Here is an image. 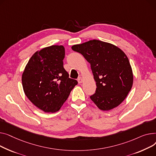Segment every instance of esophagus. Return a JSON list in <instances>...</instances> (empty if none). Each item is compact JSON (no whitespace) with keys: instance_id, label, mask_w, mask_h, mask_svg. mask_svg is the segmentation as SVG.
<instances>
[{"instance_id":"obj_1","label":"esophagus","mask_w":156,"mask_h":156,"mask_svg":"<svg viewBox=\"0 0 156 156\" xmlns=\"http://www.w3.org/2000/svg\"><path fill=\"white\" fill-rule=\"evenodd\" d=\"M78 82H79V84L82 83V82H83V79H82V77H79V78L78 79Z\"/></svg>"}]
</instances>
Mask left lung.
<instances>
[{
  "instance_id": "left-lung-1",
  "label": "left lung",
  "mask_w": 156,
  "mask_h": 156,
  "mask_svg": "<svg viewBox=\"0 0 156 156\" xmlns=\"http://www.w3.org/2000/svg\"><path fill=\"white\" fill-rule=\"evenodd\" d=\"M72 49L81 53L90 63L96 90L90 96L97 107L109 111L120 105L131 90L133 75L126 54L116 46L93 40L74 44Z\"/></svg>"
}]
</instances>
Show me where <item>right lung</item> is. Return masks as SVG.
<instances>
[{"label":"right lung","mask_w":156,"mask_h":156,"mask_svg":"<svg viewBox=\"0 0 156 156\" xmlns=\"http://www.w3.org/2000/svg\"><path fill=\"white\" fill-rule=\"evenodd\" d=\"M64 57L63 46L45 47L33 55L22 74L26 96L45 113L58 112L77 84L63 68Z\"/></svg>","instance_id":"right-lung-1"}]
</instances>
